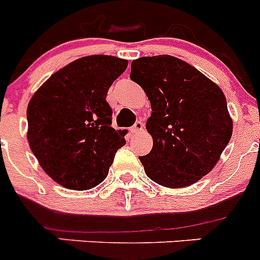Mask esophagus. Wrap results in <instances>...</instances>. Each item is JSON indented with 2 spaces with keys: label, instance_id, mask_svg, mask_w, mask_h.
Listing matches in <instances>:
<instances>
[{
  "label": "esophagus",
  "instance_id": "esophagus-1",
  "mask_svg": "<svg viewBox=\"0 0 260 260\" xmlns=\"http://www.w3.org/2000/svg\"><path fill=\"white\" fill-rule=\"evenodd\" d=\"M143 127H144L143 122H142V121H137V122L134 123V126H133V127L130 128V132H132L133 134H138V133L143 130Z\"/></svg>",
  "mask_w": 260,
  "mask_h": 260
}]
</instances>
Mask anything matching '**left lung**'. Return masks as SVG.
Wrapping results in <instances>:
<instances>
[{
  "label": "left lung",
  "mask_w": 260,
  "mask_h": 260,
  "mask_svg": "<svg viewBox=\"0 0 260 260\" xmlns=\"http://www.w3.org/2000/svg\"><path fill=\"white\" fill-rule=\"evenodd\" d=\"M130 79L144 89L152 109L146 123L152 150L139 156L147 176L165 187H186L210 173L233 130L219 86L167 54L134 59Z\"/></svg>",
  "instance_id": "left-lung-1"
}]
</instances>
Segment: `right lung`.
Segmentation results:
<instances>
[{
    "mask_svg": "<svg viewBox=\"0 0 260 260\" xmlns=\"http://www.w3.org/2000/svg\"><path fill=\"white\" fill-rule=\"evenodd\" d=\"M127 68L113 56H88L52 75L29 100L28 143L45 173L66 189L105 180L125 134L112 127L107 93Z\"/></svg>",
    "mask_w": 260,
    "mask_h": 260,
    "instance_id": "right-lung-1",
    "label": "right lung"
}]
</instances>
